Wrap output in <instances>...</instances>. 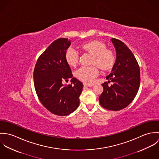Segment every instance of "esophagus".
I'll return each mask as SVG.
<instances>
[{
  "label": "esophagus",
  "instance_id": "esophagus-1",
  "mask_svg": "<svg viewBox=\"0 0 159 159\" xmlns=\"http://www.w3.org/2000/svg\"><path fill=\"white\" fill-rule=\"evenodd\" d=\"M84 87H92L93 86V84H84Z\"/></svg>",
  "mask_w": 159,
  "mask_h": 159
}]
</instances>
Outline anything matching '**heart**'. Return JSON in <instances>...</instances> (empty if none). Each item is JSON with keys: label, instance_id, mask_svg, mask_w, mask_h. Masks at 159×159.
I'll return each mask as SVG.
<instances>
[{"label": "heart", "instance_id": "1", "mask_svg": "<svg viewBox=\"0 0 159 159\" xmlns=\"http://www.w3.org/2000/svg\"><path fill=\"white\" fill-rule=\"evenodd\" d=\"M81 49L93 55L91 64L96 65L103 70H109L113 67L116 57L113 52L107 49V46L98 41H92L81 46ZM66 60L69 66L75 67L78 62L79 54L73 48H69L66 52ZM98 75L95 66L81 67L75 72L76 77L86 84H92Z\"/></svg>", "mask_w": 159, "mask_h": 159}]
</instances>
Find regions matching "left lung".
Listing matches in <instances>:
<instances>
[{
    "label": "left lung",
    "instance_id": "8db88e82",
    "mask_svg": "<svg viewBox=\"0 0 159 159\" xmlns=\"http://www.w3.org/2000/svg\"><path fill=\"white\" fill-rule=\"evenodd\" d=\"M116 52V60L108 82L102 84L103 91L99 97L100 104L105 109L119 111L127 107L134 99L140 84L139 67L134 54L122 42L111 39ZM113 82L111 87L108 86Z\"/></svg>",
    "mask_w": 159,
    "mask_h": 159
}]
</instances>
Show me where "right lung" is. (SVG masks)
<instances>
[{
    "mask_svg": "<svg viewBox=\"0 0 159 159\" xmlns=\"http://www.w3.org/2000/svg\"><path fill=\"white\" fill-rule=\"evenodd\" d=\"M71 42L58 39L40 56L34 71V86L42 104L51 113L67 116L80 105L83 83L73 77L66 60V52ZM71 78V84L63 86V80Z\"/></svg>",
    "mask_w": 159,
    "mask_h": 159,
    "instance_id": "add662e5",
    "label": "right lung"
}]
</instances>
